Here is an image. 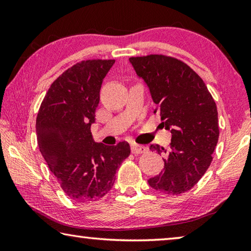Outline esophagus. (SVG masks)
I'll return each instance as SVG.
<instances>
[{"label": "esophagus", "instance_id": "esophagus-1", "mask_svg": "<svg viewBox=\"0 0 251 251\" xmlns=\"http://www.w3.org/2000/svg\"><path fill=\"white\" fill-rule=\"evenodd\" d=\"M130 150L133 154H142V152L147 151V148L145 146H141L137 145V144H131Z\"/></svg>", "mask_w": 251, "mask_h": 251}]
</instances>
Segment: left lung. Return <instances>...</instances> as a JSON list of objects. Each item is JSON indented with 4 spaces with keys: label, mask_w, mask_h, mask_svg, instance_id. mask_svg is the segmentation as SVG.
<instances>
[{
    "label": "left lung",
    "mask_w": 251,
    "mask_h": 251,
    "mask_svg": "<svg viewBox=\"0 0 251 251\" xmlns=\"http://www.w3.org/2000/svg\"><path fill=\"white\" fill-rule=\"evenodd\" d=\"M129 63L147 85L161 125L172 133L168 148L150 146L165 157L164 169L148 184L167 195L185 193L210 166L219 137L217 106L203 80L179 59L147 55Z\"/></svg>",
    "instance_id": "8db88e82"
}]
</instances>
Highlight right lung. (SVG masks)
<instances>
[{"label": "right lung", "instance_id": "obj_1", "mask_svg": "<svg viewBox=\"0 0 251 251\" xmlns=\"http://www.w3.org/2000/svg\"><path fill=\"white\" fill-rule=\"evenodd\" d=\"M114 59H88L65 71L50 85L36 117L40 151L72 201L104 197L130 154L129 144L106 146L91 133L100 91Z\"/></svg>", "mask_w": 251, "mask_h": 251}]
</instances>
